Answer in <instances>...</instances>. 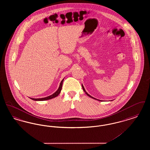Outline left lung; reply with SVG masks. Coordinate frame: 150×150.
Segmentation results:
<instances>
[{
	"label": "left lung",
	"mask_w": 150,
	"mask_h": 150,
	"mask_svg": "<svg viewBox=\"0 0 150 150\" xmlns=\"http://www.w3.org/2000/svg\"><path fill=\"white\" fill-rule=\"evenodd\" d=\"M82 88H83V91H84V92H85V93H86V95H87V96H89V97H91V98H93V99H94V100H97V99H96V98H94V97H92V96H90V95H89V94H88V93H87V92H86V90H85V89H84V86H83V85H82Z\"/></svg>",
	"instance_id": "1"
}]
</instances>
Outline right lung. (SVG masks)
Listing matches in <instances>:
<instances>
[{
  "label": "right lung",
  "instance_id": "1",
  "mask_svg": "<svg viewBox=\"0 0 150 150\" xmlns=\"http://www.w3.org/2000/svg\"><path fill=\"white\" fill-rule=\"evenodd\" d=\"M64 80V79H63V80L61 81V83H60V84H59V86L58 90H57V91H56L55 93H53L52 95L50 96H48V97H45V98H31V100H50V99H52V98H53L56 97L57 96H58V94L61 92V91L62 87V83H63Z\"/></svg>",
  "mask_w": 150,
  "mask_h": 150
}]
</instances>
